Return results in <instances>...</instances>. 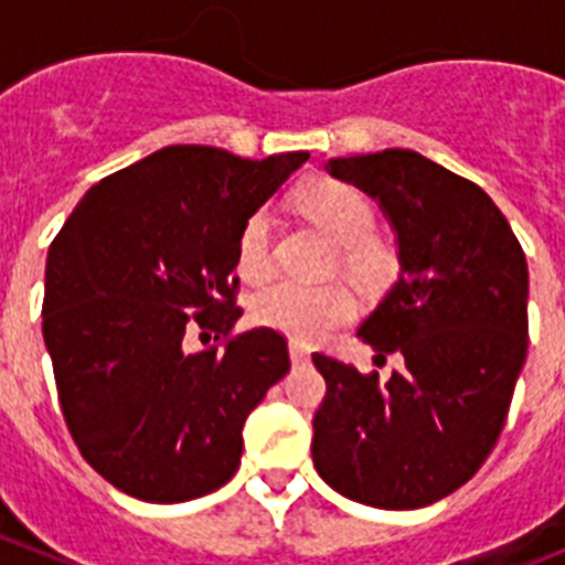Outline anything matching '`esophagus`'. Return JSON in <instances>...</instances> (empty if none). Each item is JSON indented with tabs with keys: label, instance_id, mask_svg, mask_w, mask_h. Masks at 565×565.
<instances>
[{
	"label": "esophagus",
	"instance_id": "obj_1",
	"mask_svg": "<svg viewBox=\"0 0 565 565\" xmlns=\"http://www.w3.org/2000/svg\"><path fill=\"white\" fill-rule=\"evenodd\" d=\"M288 353H291V362L294 364L308 362V356H311V351H308V344L297 342V339H291V342H288Z\"/></svg>",
	"mask_w": 565,
	"mask_h": 565
}]
</instances>
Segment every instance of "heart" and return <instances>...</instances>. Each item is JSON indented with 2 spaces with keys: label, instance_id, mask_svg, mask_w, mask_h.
<instances>
[{
  "label": "heart",
  "instance_id": "heart-1",
  "mask_svg": "<svg viewBox=\"0 0 565 565\" xmlns=\"http://www.w3.org/2000/svg\"><path fill=\"white\" fill-rule=\"evenodd\" d=\"M297 206L337 243L339 266L364 286H376L393 271V252L376 228V203L364 189L339 178H313L297 192ZM274 268V212L254 209L237 237V271L246 279L268 277ZM259 326L282 331L299 342L326 339L356 317V297L342 282L306 286L274 279L252 297Z\"/></svg>",
  "mask_w": 565,
  "mask_h": 565
}]
</instances>
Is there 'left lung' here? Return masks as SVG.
<instances>
[{"label": "left lung", "instance_id": "1", "mask_svg": "<svg viewBox=\"0 0 565 565\" xmlns=\"http://www.w3.org/2000/svg\"><path fill=\"white\" fill-rule=\"evenodd\" d=\"M331 174L382 203L402 277L359 337L376 359L402 353L387 382L313 353L326 398L313 467L337 492L379 509H418L476 476L507 424L529 348V271L489 194L411 149L333 158Z\"/></svg>", "mask_w": 565, "mask_h": 565}]
</instances>
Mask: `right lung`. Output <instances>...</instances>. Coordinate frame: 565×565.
Returning <instances> with one entry per match:
<instances>
[{
    "label": "right lung",
    "mask_w": 565,
    "mask_h": 565,
    "mask_svg": "<svg viewBox=\"0 0 565 565\" xmlns=\"http://www.w3.org/2000/svg\"><path fill=\"white\" fill-rule=\"evenodd\" d=\"M306 161L163 147L98 181L50 243L42 333L62 416L127 495L192 501L237 472L248 413L291 367L274 328L234 333L237 237ZM189 330L222 348L186 352Z\"/></svg>",
    "instance_id": "add662e5"
}]
</instances>
